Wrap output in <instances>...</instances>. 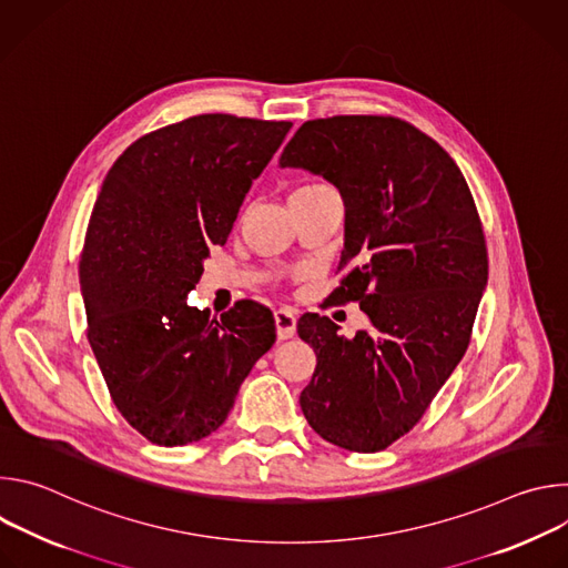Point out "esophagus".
<instances>
[{
    "label": "esophagus",
    "instance_id": "34e87169",
    "mask_svg": "<svg viewBox=\"0 0 568 568\" xmlns=\"http://www.w3.org/2000/svg\"><path fill=\"white\" fill-rule=\"evenodd\" d=\"M274 321H276V335L278 339H292L296 333V316L292 310H276L274 312Z\"/></svg>",
    "mask_w": 568,
    "mask_h": 568
}]
</instances>
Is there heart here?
<instances>
[{
  "mask_svg": "<svg viewBox=\"0 0 568 568\" xmlns=\"http://www.w3.org/2000/svg\"><path fill=\"white\" fill-rule=\"evenodd\" d=\"M318 186H323V184H312V186H303V189H318Z\"/></svg>",
  "mask_w": 568,
  "mask_h": 568,
  "instance_id": "heart-1",
  "label": "heart"
}]
</instances>
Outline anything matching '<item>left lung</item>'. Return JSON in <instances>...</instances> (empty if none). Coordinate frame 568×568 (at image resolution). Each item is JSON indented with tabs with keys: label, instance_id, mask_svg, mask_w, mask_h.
<instances>
[{
	"label": "left lung",
	"instance_id": "1",
	"mask_svg": "<svg viewBox=\"0 0 568 568\" xmlns=\"http://www.w3.org/2000/svg\"><path fill=\"white\" fill-rule=\"evenodd\" d=\"M278 164L342 193L351 272L331 296L359 301L371 321L346 339L328 316L298 318V337L316 353L303 416L337 447L386 449L423 418L467 351L488 285L471 193L432 136L393 116L305 121Z\"/></svg>",
	"mask_w": 568,
	"mask_h": 568
}]
</instances>
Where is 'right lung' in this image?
<instances>
[{"label": "right lung", "instance_id": "1", "mask_svg": "<svg viewBox=\"0 0 568 568\" xmlns=\"http://www.w3.org/2000/svg\"><path fill=\"white\" fill-rule=\"evenodd\" d=\"M290 128L191 116L136 139L101 186L80 256L88 339L116 409L154 445L213 434L276 339L254 301L211 318L186 298Z\"/></svg>", "mask_w": 568, "mask_h": 568}]
</instances>
